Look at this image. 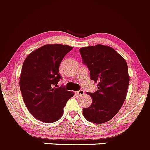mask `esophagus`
<instances>
[{"instance_id": "obj_1", "label": "esophagus", "mask_w": 150, "mask_h": 150, "mask_svg": "<svg viewBox=\"0 0 150 150\" xmlns=\"http://www.w3.org/2000/svg\"><path fill=\"white\" fill-rule=\"evenodd\" d=\"M77 94V95H78V96H82L84 94V91L83 90H79V91H77V92H75Z\"/></svg>"}]
</instances>
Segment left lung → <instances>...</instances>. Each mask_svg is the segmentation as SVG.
<instances>
[{
  "mask_svg": "<svg viewBox=\"0 0 150 150\" xmlns=\"http://www.w3.org/2000/svg\"><path fill=\"white\" fill-rule=\"evenodd\" d=\"M90 78L97 83L95 92L87 93L92 102L82 109L88 121L100 124L108 121L119 111L126 98L130 81L125 60L112 47L97 44L80 49Z\"/></svg>",
  "mask_w": 150,
  "mask_h": 150,
  "instance_id": "left-lung-1",
  "label": "left lung"
}]
</instances>
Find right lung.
<instances>
[{
  "label": "right lung",
  "mask_w": 150,
  "mask_h": 150,
  "mask_svg": "<svg viewBox=\"0 0 150 150\" xmlns=\"http://www.w3.org/2000/svg\"><path fill=\"white\" fill-rule=\"evenodd\" d=\"M73 46L46 44L34 50L25 58L20 76L24 102L34 118L53 123L63 114V108L74 93L57 84L61 78L59 65Z\"/></svg>",
  "instance_id": "obj_1"
}]
</instances>
